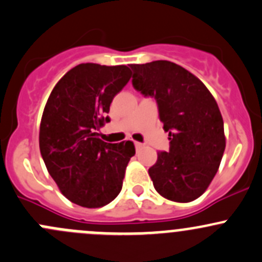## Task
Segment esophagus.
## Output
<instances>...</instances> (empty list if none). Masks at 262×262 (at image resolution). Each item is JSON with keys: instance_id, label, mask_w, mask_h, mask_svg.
Segmentation results:
<instances>
[{"instance_id": "34e87169", "label": "esophagus", "mask_w": 262, "mask_h": 262, "mask_svg": "<svg viewBox=\"0 0 262 262\" xmlns=\"http://www.w3.org/2000/svg\"><path fill=\"white\" fill-rule=\"evenodd\" d=\"M135 147H136V150H139V149H141V147H142V144H141V142H135Z\"/></svg>"}]
</instances>
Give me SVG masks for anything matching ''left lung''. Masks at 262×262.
I'll list each match as a JSON object with an SVG mask.
<instances>
[{
  "instance_id": "1",
  "label": "left lung",
  "mask_w": 262,
  "mask_h": 262,
  "mask_svg": "<svg viewBox=\"0 0 262 262\" xmlns=\"http://www.w3.org/2000/svg\"><path fill=\"white\" fill-rule=\"evenodd\" d=\"M130 67L132 85L155 99L159 118L169 132V151H159L149 169L154 187L169 201H194L211 184L226 147L217 102L195 75L171 61Z\"/></svg>"
}]
</instances>
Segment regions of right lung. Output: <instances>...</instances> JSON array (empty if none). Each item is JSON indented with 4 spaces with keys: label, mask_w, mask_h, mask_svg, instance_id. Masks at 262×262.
Instances as JSON below:
<instances>
[{
    "label": "right lung",
    "mask_w": 262,
    "mask_h": 262,
    "mask_svg": "<svg viewBox=\"0 0 262 262\" xmlns=\"http://www.w3.org/2000/svg\"><path fill=\"white\" fill-rule=\"evenodd\" d=\"M131 78L126 66L79 64L51 91L40 123L39 145L48 171L66 198L85 208L112 202L122 189L132 141L98 139L110 122L113 97Z\"/></svg>",
    "instance_id": "1"
}]
</instances>
